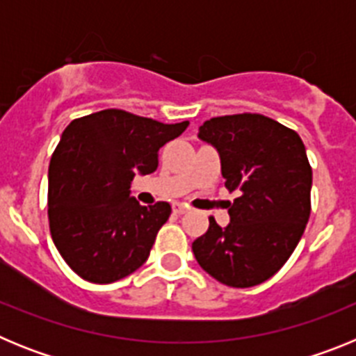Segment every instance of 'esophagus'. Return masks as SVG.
<instances>
[{"mask_svg":"<svg viewBox=\"0 0 356 356\" xmlns=\"http://www.w3.org/2000/svg\"><path fill=\"white\" fill-rule=\"evenodd\" d=\"M187 210V205H184V203H172V212L175 213H185Z\"/></svg>","mask_w":356,"mask_h":356,"instance_id":"1","label":"esophagus"}]
</instances>
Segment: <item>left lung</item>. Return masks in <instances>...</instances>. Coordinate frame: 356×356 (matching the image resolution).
I'll list each match as a JSON object with an SVG mask.
<instances>
[{"mask_svg":"<svg viewBox=\"0 0 356 356\" xmlns=\"http://www.w3.org/2000/svg\"><path fill=\"white\" fill-rule=\"evenodd\" d=\"M201 140L221 156L228 201L226 228L209 217V229L193 251L212 278L228 287L262 284L284 267L310 217L312 168L301 137L262 114L212 118L200 127Z\"/></svg>","mask_w":356,"mask_h":356,"instance_id":"left-lung-1","label":"left lung"}]
</instances>
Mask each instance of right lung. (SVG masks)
Returning a JSON list of instances; mask_svg holds the SVG:
<instances>
[{"label":"right lung","instance_id":"1","mask_svg":"<svg viewBox=\"0 0 356 356\" xmlns=\"http://www.w3.org/2000/svg\"><path fill=\"white\" fill-rule=\"evenodd\" d=\"M187 127L106 108L65 128L49 162V232L80 278L112 284L146 262L171 205L143 207L130 184L156 171L160 147Z\"/></svg>","mask_w":356,"mask_h":356}]
</instances>
